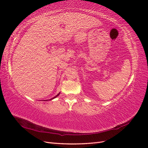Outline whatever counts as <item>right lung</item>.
Returning <instances> with one entry per match:
<instances>
[{"label": "right lung", "instance_id": "add662e5", "mask_svg": "<svg viewBox=\"0 0 148 148\" xmlns=\"http://www.w3.org/2000/svg\"><path fill=\"white\" fill-rule=\"evenodd\" d=\"M59 95H60V92H59V94H58V95H57V96H55V97H53V98H52V99H50V100H52V99H54V98H56V97H57V96H59Z\"/></svg>", "mask_w": 148, "mask_h": 148}]
</instances>
